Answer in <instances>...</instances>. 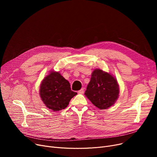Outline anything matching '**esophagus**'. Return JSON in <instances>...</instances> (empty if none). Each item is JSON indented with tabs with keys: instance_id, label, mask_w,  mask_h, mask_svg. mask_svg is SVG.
Returning <instances> with one entry per match:
<instances>
[{
	"instance_id": "34e87169",
	"label": "esophagus",
	"mask_w": 157,
	"mask_h": 157,
	"mask_svg": "<svg viewBox=\"0 0 157 157\" xmlns=\"http://www.w3.org/2000/svg\"><path fill=\"white\" fill-rule=\"evenodd\" d=\"M79 94H83L84 93V88H82L81 90H79L78 91Z\"/></svg>"
}]
</instances>
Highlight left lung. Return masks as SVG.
<instances>
[{"instance_id":"left-lung-1","label":"left lung","mask_w":157,"mask_h":157,"mask_svg":"<svg viewBox=\"0 0 157 157\" xmlns=\"http://www.w3.org/2000/svg\"><path fill=\"white\" fill-rule=\"evenodd\" d=\"M85 95L97 108L105 109L113 105L119 95L117 81L110 74L95 69Z\"/></svg>"}]
</instances>
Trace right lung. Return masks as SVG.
I'll list each match as a JSON object with an SVG mask.
<instances>
[{
	"label": "right lung",
	"instance_id": "right-lung-1",
	"mask_svg": "<svg viewBox=\"0 0 157 157\" xmlns=\"http://www.w3.org/2000/svg\"><path fill=\"white\" fill-rule=\"evenodd\" d=\"M69 82L59 72H51L40 86V95L49 109L60 111L67 108L71 98L77 95L72 91Z\"/></svg>",
	"mask_w": 157,
	"mask_h": 157
}]
</instances>
